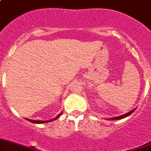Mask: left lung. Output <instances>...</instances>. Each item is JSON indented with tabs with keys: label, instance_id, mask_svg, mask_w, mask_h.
Returning <instances> with one entry per match:
<instances>
[{
	"label": "left lung",
	"instance_id": "8db88e82",
	"mask_svg": "<svg viewBox=\"0 0 151 151\" xmlns=\"http://www.w3.org/2000/svg\"><path fill=\"white\" fill-rule=\"evenodd\" d=\"M135 110V109H134L133 110L130 111L126 113V114H123V115L117 116V117H111V118H109V120H110V121H117V120H121V119L125 118V117H128L129 115H130V114H132V113Z\"/></svg>",
	"mask_w": 151,
	"mask_h": 151
}]
</instances>
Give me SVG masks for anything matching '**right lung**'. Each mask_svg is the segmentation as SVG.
Returning <instances> with one entry per match:
<instances>
[{
	"label": "right lung",
	"instance_id": "1",
	"mask_svg": "<svg viewBox=\"0 0 151 151\" xmlns=\"http://www.w3.org/2000/svg\"><path fill=\"white\" fill-rule=\"evenodd\" d=\"M61 114L62 113L60 112L58 115L56 116V117H55L54 119H52V120H50V121H36V120H30V119H28V118H25V119L27 120V121H30V122L31 123H34V124H45V123H48V122H51V121H55V120H57V119L60 117V114Z\"/></svg>",
	"mask_w": 151,
	"mask_h": 151
}]
</instances>
